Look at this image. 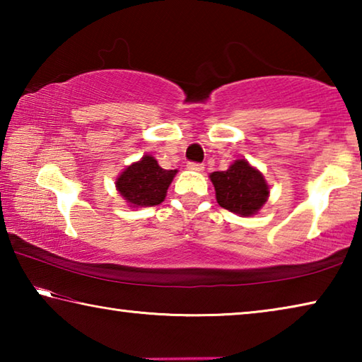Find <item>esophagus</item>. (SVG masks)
Returning <instances> with one entry per match:
<instances>
[{"instance_id": "1", "label": "esophagus", "mask_w": 362, "mask_h": 362, "mask_svg": "<svg viewBox=\"0 0 362 362\" xmlns=\"http://www.w3.org/2000/svg\"><path fill=\"white\" fill-rule=\"evenodd\" d=\"M189 170H194V173H203L204 170V164H199V163H188L187 166Z\"/></svg>"}]
</instances>
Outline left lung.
Segmentation results:
<instances>
[{
	"instance_id": "left-lung-1",
	"label": "left lung",
	"mask_w": 362,
	"mask_h": 362,
	"mask_svg": "<svg viewBox=\"0 0 362 362\" xmlns=\"http://www.w3.org/2000/svg\"><path fill=\"white\" fill-rule=\"evenodd\" d=\"M209 177L217 203L226 211L250 217L267 203L269 187L265 177L246 159H236L226 170H217Z\"/></svg>"
}]
</instances>
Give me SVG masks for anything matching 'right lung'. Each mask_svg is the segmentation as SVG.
Instances as JSON below:
<instances>
[{"instance_id": "1", "label": "right lung", "mask_w": 362, "mask_h": 362, "mask_svg": "<svg viewBox=\"0 0 362 362\" xmlns=\"http://www.w3.org/2000/svg\"><path fill=\"white\" fill-rule=\"evenodd\" d=\"M177 169L166 170L150 155L127 166L116 179V189L131 207L161 204Z\"/></svg>"}]
</instances>
